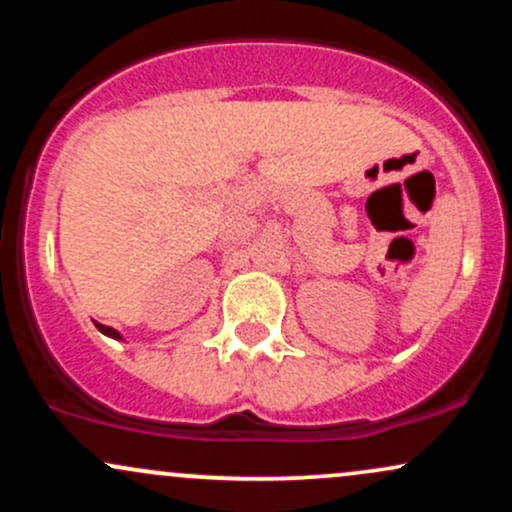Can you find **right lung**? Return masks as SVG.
<instances>
[{"instance_id":"1","label":"right lung","mask_w":512,"mask_h":512,"mask_svg":"<svg viewBox=\"0 0 512 512\" xmlns=\"http://www.w3.org/2000/svg\"><path fill=\"white\" fill-rule=\"evenodd\" d=\"M96 327H98V330H101L103 334H108V337H115V339H120V334H117V332L113 330V327H105V325H98V322H96Z\"/></svg>"}]
</instances>
